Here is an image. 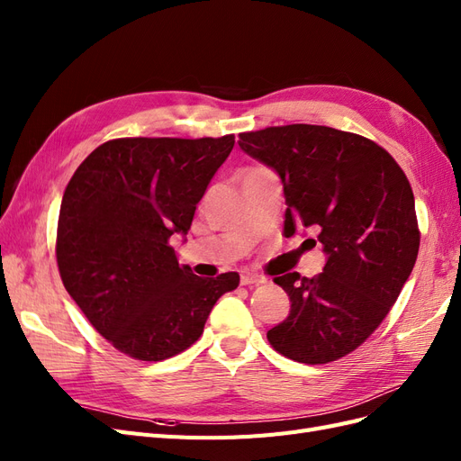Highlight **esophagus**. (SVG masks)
<instances>
[{
	"instance_id": "obj_1",
	"label": "esophagus",
	"mask_w": 461,
	"mask_h": 461,
	"mask_svg": "<svg viewBox=\"0 0 461 461\" xmlns=\"http://www.w3.org/2000/svg\"><path fill=\"white\" fill-rule=\"evenodd\" d=\"M240 283H242L244 286H248V285H261V283H265V278H263L261 275L254 273V271H242Z\"/></svg>"
}]
</instances>
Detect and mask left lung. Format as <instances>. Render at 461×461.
<instances>
[{"label":"left lung","instance_id":"left-lung-1","mask_svg":"<svg viewBox=\"0 0 461 461\" xmlns=\"http://www.w3.org/2000/svg\"><path fill=\"white\" fill-rule=\"evenodd\" d=\"M239 136L248 156L283 180L285 234L313 227L327 254L312 278L296 271L273 278L292 303L267 339L300 364L340 359L383 323L415 265L410 180L384 148L354 132L286 124Z\"/></svg>","mask_w":461,"mask_h":461}]
</instances>
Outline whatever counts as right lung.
<instances>
[{"label": "right lung", "mask_w": 461, "mask_h": 461, "mask_svg": "<svg viewBox=\"0 0 461 461\" xmlns=\"http://www.w3.org/2000/svg\"><path fill=\"white\" fill-rule=\"evenodd\" d=\"M234 134L117 138L78 165L63 194L55 256L82 313L119 352L161 361L200 339L215 302L240 283L178 265L173 234L190 230Z\"/></svg>", "instance_id": "1"}]
</instances>
